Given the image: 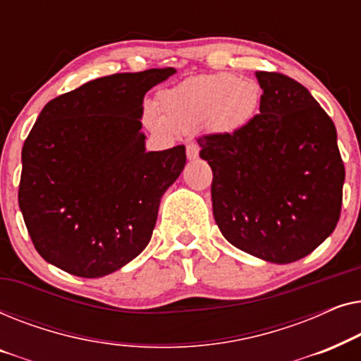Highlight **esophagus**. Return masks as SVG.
<instances>
[{
	"label": "esophagus",
	"instance_id": "esophagus-1",
	"mask_svg": "<svg viewBox=\"0 0 361 361\" xmlns=\"http://www.w3.org/2000/svg\"><path fill=\"white\" fill-rule=\"evenodd\" d=\"M199 145H195V142H190V145H187V159L194 161L199 157Z\"/></svg>",
	"mask_w": 361,
	"mask_h": 361
}]
</instances>
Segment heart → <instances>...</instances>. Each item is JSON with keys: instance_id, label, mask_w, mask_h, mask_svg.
Instances as JSON below:
<instances>
[{"instance_id": "obj_1", "label": "heart", "mask_w": 361, "mask_h": 361, "mask_svg": "<svg viewBox=\"0 0 361 361\" xmlns=\"http://www.w3.org/2000/svg\"><path fill=\"white\" fill-rule=\"evenodd\" d=\"M261 105L258 83L233 73H210L187 78L159 95L161 115L147 108L146 120L154 130L192 131L204 126L220 135L243 130Z\"/></svg>"}]
</instances>
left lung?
Wrapping results in <instances>:
<instances>
[{
	"instance_id": "8db88e82",
	"label": "left lung",
	"mask_w": 361,
	"mask_h": 361,
	"mask_svg": "<svg viewBox=\"0 0 361 361\" xmlns=\"http://www.w3.org/2000/svg\"><path fill=\"white\" fill-rule=\"evenodd\" d=\"M259 115L233 135L197 140L214 172L221 235L269 263L312 253L337 226L345 167L334 121L310 92L278 72H256Z\"/></svg>"
}]
</instances>
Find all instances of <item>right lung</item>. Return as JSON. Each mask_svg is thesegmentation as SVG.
Masks as SVG:
<instances>
[{
  "label": "right lung",
  "instance_id": "right-lung-1",
  "mask_svg": "<svg viewBox=\"0 0 361 361\" xmlns=\"http://www.w3.org/2000/svg\"><path fill=\"white\" fill-rule=\"evenodd\" d=\"M174 73L95 78L42 108L23 146L18 200L47 263L102 278L149 243L161 197L185 166V146L146 152L142 100Z\"/></svg>",
  "mask_w": 361,
  "mask_h": 361
}]
</instances>
